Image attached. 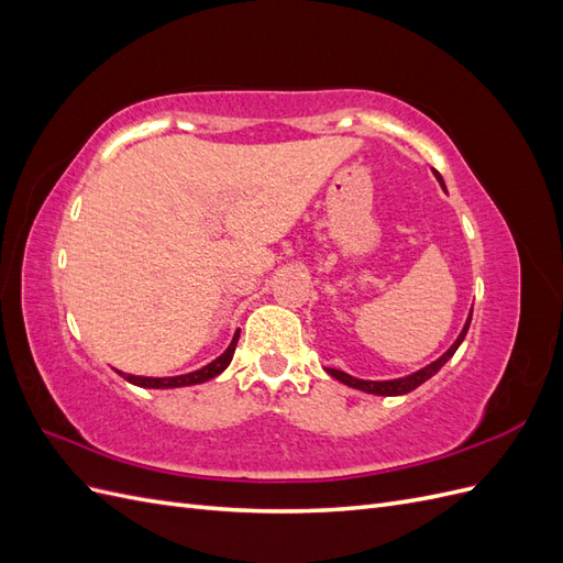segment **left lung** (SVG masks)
Returning a JSON list of instances; mask_svg holds the SVG:
<instances>
[{
    "label": "left lung",
    "instance_id": "left-lung-1",
    "mask_svg": "<svg viewBox=\"0 0 563 563\" xmlns=\"http://www.w3.org/2000/svg\"><path fill=\"white\" fill-rule=\"evenodd\" d=\"M434 176H437V180L441 183V187H444V190H446V185H444V180H441V176H439L437 172H434ZM470 321H472V310H470V314H467V321H465L463 331H460V335L455 338V343H453L444 354H441L439 360H434L432 364L422 366V368H418V371H413V373H408V376H401V378H395V380H362V378H354V376H350V373L338 371V368H327V373H329V376H333L335 380L347 385V387L366 391V395H378V397H401V395H408V391H413V389L420 387L424 380H430V378L434 376V373L451 360V356L455 354V350L460 347V343H463L465 335H467Z\"/></svg>",
    "mask_w": 563,
    "mask_h": 563
}]
</instances>
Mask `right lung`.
<instances>
[{
    "mask_svg": "<svg viewBox=\"0 0 563 563\" xmlns=\"http://www.w3.org/2000/svg\"><path fill=\"white\" fill-rule=\"evenodd\" d=\"M236 340H240V331L234 333L232 343L228 345V350L216 356V360L207 366H201L199 371H192V373H183V376H172V378H147V376H131V373H124V371H117L119 376H122L124 380H129L131 385H139V387H147V389H174V387H187V385H199V383H207L216 376H220L223 373L230 362H232V354H234V347H236Z\"/></svg>",
    "mask_w": 563,
    "mask_h": 563,
    "instance_id": "1",
    "label": "right lung"
}]
</instances>
